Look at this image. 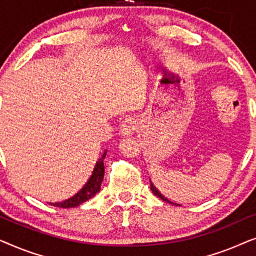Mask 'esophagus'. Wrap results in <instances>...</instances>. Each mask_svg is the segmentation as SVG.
Returning <instances> with one entry per match:
<instances>
[{
    "label": "esophagus",
    "mask_w": 256,
    "mask_h": 256,
    "mask_svg": "<svg viewBox=\"0 0 256 256\" xmlns=\"http://www.w3.org/2000/svg\"><path fill=\"white\" fill-rule=\"evenodd\" d=\"M136 128H138V121H136V118H128L122 122L120 127V132L121 135L124 136H130L136 132Z\"/></svg>",
    "instance_id": "34e87169"
}]
</instances>
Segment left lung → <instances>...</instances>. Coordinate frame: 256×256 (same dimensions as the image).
I'll return each mask as SVG.
<instances>
[{"label": "left lung", "mask_w": 256, "mask_h": 256, "mask_svg": "<svg viewBox=\"0 0 256 256\" xmlns=\"http://www.w3.org/2000/svg\"><path fill=\"white\" fill-rule=\"evenodd\" d=\"M150 190H152V194H155V196H157V197H158V198H160V199H162V200H164V202H169V204H174V202H172L168 200V199H166V197H164V196H162V194H160V192L158 190H157V188H156L155 186H154V184L152 183V182H150Z\"/></svg>", "instance_id": "8db88e82"}]
</instances>
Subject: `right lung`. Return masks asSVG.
Returning a JSON list of instances; mask_svg holds the SVG:
<instances>
[{
  "label": "right lung",
  "mask_w": 256,
  "mask_h": 256,
  "mask_svg": "<svg viewBox=\"0 0 256 256\" xmlns=\"http://www.w3.org/2000/svg\"><path fill=\"white\" fill-rule=\"evenodd\" d=\"M106 152H104V155L101 156V158L98 160L96 166H94L92 176L90 177V180H87V183L84 185L82 190L78 194H76L73 197L66 199L64 202H50L52 206H57V208H76L82 202H85L88 199L93 198L98 192L100 191L101 183L104 180V160L106 157Z\"/></svg>",
  "instance_id": "add662e5"
}]
</instances>
